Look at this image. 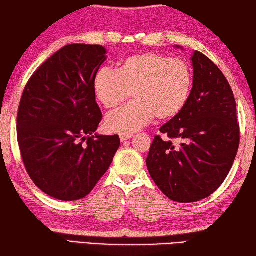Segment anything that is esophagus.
Instances as JSON below:
<instances>
[{
	"label": "esophagus",
	"mask_w": 256,
	"mask_h": 256,
	"mask_svg": "<svg viewBox=\"0 0 256 256\" xmlns=\"http://www.w3.org/2000/svg\"><path fill=\"white\" fill-rule=\"evenodd\" d=\"M132 136H133V134H125V133L120 134V141H122V142L128 140V138H131Z\"/></svg>",
	"instance_id": "obj_1"
}]
</instances>
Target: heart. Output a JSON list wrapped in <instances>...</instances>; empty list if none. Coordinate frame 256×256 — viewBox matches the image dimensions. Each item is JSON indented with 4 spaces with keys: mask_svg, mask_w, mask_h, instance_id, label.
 I'll use <instances>...</instances> for the list:
<instances>
[{
    "mask_svg": "<svg viewBox=\"0 0 256 256\" xmlns=\"http://www.w3.org/2000/svg\"><path fill=\"white\" fill-rule=\"evenodd\" d=\"M94 94L104 107L115 108L132 94L136 100L108 114L110 132L134 133L158 118L167 120L180 115L193 88V72L182 58L144 52L128 56L116 66L99 70L92 82Z\"/></svg>",
    "mask_w": 256,
    "mask_h": 256,
    "instance_id": "obj_1",
    "label": "heart"
}]
</instances>
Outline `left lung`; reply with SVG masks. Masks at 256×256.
Instances as JSON below:
<instances>
[{
	"label": "left lung",
	"mask_w": 256,
	"mask_h": 256,
	"mask_svg": "<svg viewBox=\"0 0 256 256\" xmlns=\"http://www.w3.org/2000/svg\"><path fill=\"white\" fill-rule=\"evenodd\" d=\"M190 62L193 88L188 105L160 128L182 144L175 148L156 136L146 160L160 190L180 203L203 200L218 190L240 146L236 102L227 79L200 52H193Z\"/></svg>",
	"instance_id": "obj_1"
}]
</instances>
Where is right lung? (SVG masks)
Returning a JSON list of instances; mask_svg holds the SVG:
<instances>
[{"label": "right lung", "instance_id": "right-lung-1", "mask_svg": "<svg viewBox=\"0 0 256 256\" xmlns=\"http://www.w3.org/2000/svg\"><path fill=\"white\" fill-rule=\"evenodd\" d=\"M106 54L100 45L64 46L21 97L16 128L24 167L37 188L60 201L88 196L120 148L118 136L96 133L102 115L92 82Z\"/></svg>", "mask_w": 256, "mask_h": 256}]
</instances>
